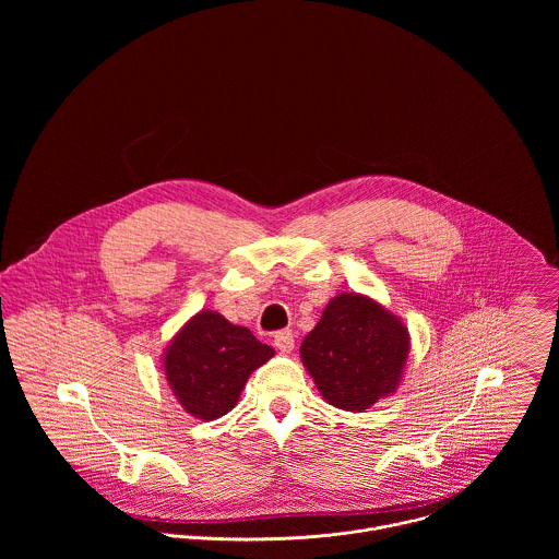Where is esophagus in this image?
Here are the masks:
<instances>
[{
	"label": "esophagus",
	"mask_w": 559,
	"mask_h": 559,
	"mask_svg": "<svg viewBox=\"0 0 559 559\" xmlns=\"http://www.w3.org/2000/svg\"><path fill=\"white\" fill-rule=\"evenodd\" d=\"M273 344L277 346L280 353H290L295 348V335L290 329H280L275 335H273Z\"/></svg>",
	"instance_id": "34e87169"
}]
</instances>
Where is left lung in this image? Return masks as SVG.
<instances>
[{
	"label": "left lung",
	"instance_id": "8db88e82",
	"mask_svg": "<svg viewBox=\"0 0 559 559\" xmlns=\"http://www.w3.org/2000/svg\"><path fill=\"white\" fill-rule=\"evenodd\" d=\"M408 331L372 299L340 295L301 344V359L326 402L364 411L396 390Z\"/></svg>",
	"mask_w": 559,
	"mask_h": 559
}]
</instances>
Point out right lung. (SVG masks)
I'll return each mask as SVG.
<instances>
[{"instance_id":"right-lung-1","label":"right lung","mask_w":559,"mask_h":559,"mask_svg":"<svg viewBox=\"0 0 559 559\" xmlns=\"http://www.w3.org/2000/svg\"><path fill=\"white\" fill-rule=\"evenodd\" d=\"M273 355L247 326L217 312H200L169 344L165 377L191 415L211 421L237 404L249 374Z\"/></svg>"}]
</instances>
